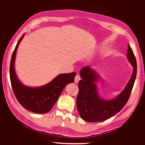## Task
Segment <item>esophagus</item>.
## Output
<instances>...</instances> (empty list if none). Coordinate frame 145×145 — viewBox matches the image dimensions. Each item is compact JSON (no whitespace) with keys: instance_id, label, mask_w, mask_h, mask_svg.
Wrapping results in <instances>:
<instances>
[{"instance_id":"34e87169","label":"esophagus","mask_w":145,"mask_h":145,"mask_svg":"<svg viewBox=\"0 0 145 145\" xmlns=\"http://www.w3.org/2000/svg\"><path fill=\"white\" fill-rule=\"evenodd\" d=\"M80 80V76L79 74H77L75 78H74V83H78Z\"/></svg>"}]
</instances>
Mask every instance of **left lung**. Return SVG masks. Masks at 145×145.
<instances>
[{"label":"left lung","instance_id":"obj_1","mask_svg":"<svg viewBox=\"0 0 145 145\" xmlns=\"http://www.w3.org/2000/svg\"><path fill=\"white\" fill-rule=\"evenodd\" d=\"M127 58L133 67L130 80L123 90L109 100L103 99L99 95L96 83L99 80L100 76L97 72L89 66L83 67L80 70L82 80L78 82L76 105L82 119L89 122H99L115 115L125 106L133 89L137 73L136 57L129 44Z\"/></svg>","mask_w":145,"mask_h":145}]
</instances>
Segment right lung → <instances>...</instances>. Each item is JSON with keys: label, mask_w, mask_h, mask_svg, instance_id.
<instances>
[{"label": "right lung", "mask_w": 145, "mask_h": 145, "mask_svg": "<svg viewBox=\"0 0 145 145\" xmlns=\"http://www.w3.org/2000/svg\"><path fill=\"white\" fill-rule=\"evenodd\" d=\"M25 34L20 38L12 56L10 65L12 88L17 100L25 109L35 113L44 114L52 109L65 86L74 82L76 73L60 74L46 85L40 87L24 85L18 78L14 69L16 52Z\"/></svg>", "instance_id": "obj_1"}]
</instances>
